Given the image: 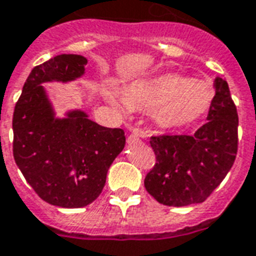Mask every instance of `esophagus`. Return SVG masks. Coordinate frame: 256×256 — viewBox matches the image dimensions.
Returning <instances> with one entry per match:
<instances>
[{
    "label": "esophagus",
    "mask_w": 256,
    "mask_h": 256,
    "mask_svg": "<svg viewBox=\"0 0 256 256\" xmlns=\"http://www.w3.org/2000/svg\"><path fill=\"white\" fill-rule=\"evenodd\" d=\"M140 137H141V134H140V132H138V130H136V128H134L133 133L130 134V138H140Z\"/></svg>",
    "instance_id": "obj_1"
}]
</instances>
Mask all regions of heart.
Returning a JSON list of instances; mask_svg holds the SVG:
<instances>
[{
    "mask_svg": "<svg viewBox=\"0 0 256 256\" xmlns=\"http://www.w3.org/2000/svg\"><path fill=\"white\" fill-rule=\"evenodd\" d=\"M102 94L128 111H150L156 128L174 130L203 118L214 102L215 93L206 80L168 72L134 80L123 88L120 96L112 88H104Z\"/></svg>",
    "mask_w": 256,
    "mask_h": 256,
    "instance_id": "b5f03b06",
    "label": "heart"
}]
</instances>
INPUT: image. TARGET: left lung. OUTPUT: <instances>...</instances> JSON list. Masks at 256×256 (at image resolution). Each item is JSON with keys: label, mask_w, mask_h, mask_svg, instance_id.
<instances>
[{"label": "left lung", "mask_w": 256, "mask_h": 256, "mask_svg": "<svg viewBox=\"0 0 256 256\" xmlns=\"http://www.w3.org/2000/svg\"><path fill=\"white\" fill-rule=\"evenodd\" d=\"M214 102L207 120L193 136L150 137L156 163L144 185L164 206L203 203L220 185L237 155L238 116L228 82L214 80Z\"/></svg>", "instance_id": "left-lung-1"}]
</instances>
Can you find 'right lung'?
<instances>
[{"mask_svg":"<svg viewBox=\"0 0 256 256\" xmlns=\"http://www.w3.org/2000/svg\"><path fill=\"white\" fill-rule=\"evenodd\" d=\"M88 60L58 54L32 68L14 112V158L36 194L46 203L79 208L93 203L106 172L126 144L122 128H110L72 110L56 118L46 82H71L84 74Z\"/></svg>","mask_w":256,"mask_h":256,"instance_id":"add662e5","label":"right lung"}]
</instances>
